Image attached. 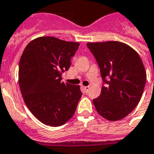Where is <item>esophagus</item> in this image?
<instances>
[{
  "label": "esophagus",
  "instance_id": "esophagus-1",
  "mask_svg": "<svg viewBox=\"0 0 154 154\" xmlns=\"http://www.w3.org/2000/svg\"><path fill=\"white\" fill-rule=\"evenodd\" d=\"M82 88H83V89H85V92H88L89 90V89H90V87L89 86H82Z\"/></svg>",
  "mask_w": 154,
  "mask_h": 154
}]
</instances>
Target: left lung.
I'll return each instance as SVG.
<instances>
[{"label":"left lung","instance_id":"8db88e82","mask_svg":"<svg viewBox=\"0 0 154 154\" xmlns=\"http://www.w3.org/2000/svg\"><path fill=\"white\" fill-rule=\"evenodd\" d=\"M87 46L98 63L103 81L100 96L94 105L110 122L123 119L135 109L146 85V72L140 56L123 42H89Z\"/></svg>","mask_w":154,"mask_h":154}]
</instances>
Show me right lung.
<instances>
[{"label":"right lung","mask_w":154,"mask_h":154,"mask_svg":"<svg viewBox=\"0 0 154 154\" xmlns=\"http://www.w3.org/2000/svg\"><path fill=\"white\" fill-rule=\"evenodd\" d=\"M78 42L40 37L25 47L19 63V86L28 109L43 124L57 127L73 116L82 97L80 85L61 82Z\"/></svg>","instance_id":"1"}]
</instances>
